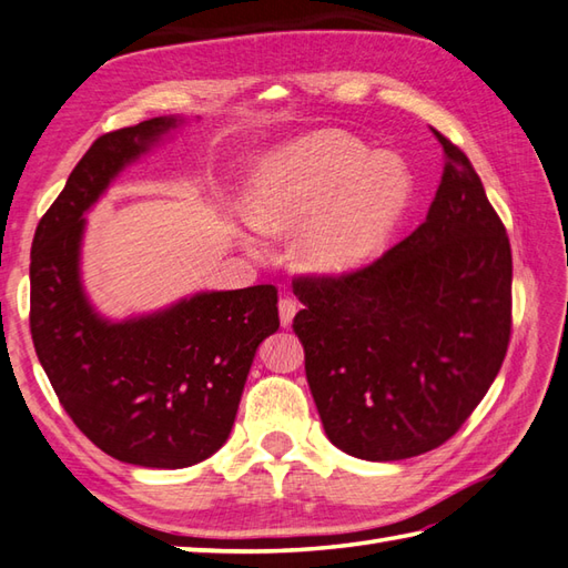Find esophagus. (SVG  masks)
I'll return each mask as SVG.
<instances>
[{
  "mask_svg": "<svg viewBox=\"0 0 568 568\" xmlns=\"http://www.w3.org/2000/svg\"><path fill=\"white\" fill-rule=\"evenodd\" d=\"M296 308H298V306H296V298H292V296H284V298H280V321H282V326H284V328L292 326Z\"/></svg>",
  "mask_w": 568,
  "mask_h": 568,
  "instance_id": "obj_1",
  "label": "esophagus"
}]
</instances>
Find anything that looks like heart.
<instances>
[{
	"label": "heart",
	"instance_id": "b5f03b06",
	"mask_svg": "<svg viewBox=\"0 0 568 568\" xmlns=\"http://www.w3.org/2000/svg\"><path fill=\"white\" fill-rule=\"evenodd\" d=\"M414 179L395 154H375L341 132H318L270 156L254 173L247 213L262 233L304 227L306 270L343 274L385 250L409 211Z\"/></svg>",
	"mask_w": 568,
	"mask_h": 568
}]
</instances>
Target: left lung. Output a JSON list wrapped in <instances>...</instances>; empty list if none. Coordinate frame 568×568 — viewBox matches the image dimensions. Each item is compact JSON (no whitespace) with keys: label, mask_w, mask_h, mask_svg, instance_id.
I'll return each mask as SVG.
<instances>
[{"label":"left lung","mask_w":568,"mask_h":568,"mask_svg":"<svg viewBox=\"0 0 568 568\" xmlns=\"http://www.w3.org/2000/svg\"><path fill=\"white\" fill-rule=\"evenodd\" d=\"M444 146L424 223L355 272L301 274L294 331L333 446L365 460L438 448L466 424L505 361L513 252L470 159Z\"/></svg>","instance_id":"left-lung-1"}]
</instances>
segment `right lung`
Returning a JSON list of instances; mask_svg holds the SVG:
<instances>
[{
    "instance_id": "right-lung-1",
    "label": "right lung",
    "mask_w": 568,
    "mask_h": 568,
    "mask_svg": "<svg viewBox=\"0 0 568 568\" xmlns=\"http://www.w3.org/2000/svg\"><path fill=\"white\" fill-rule=\"evenodd\" d=\"M171 126L154 118L98 136L39 220L29 267L31 338L58 402L100 450L144 468H186L225 444L254 351L280 328L272 284L195 294L124 323L88 304L83 213Z\"/></svg>"
}]
</instances>
